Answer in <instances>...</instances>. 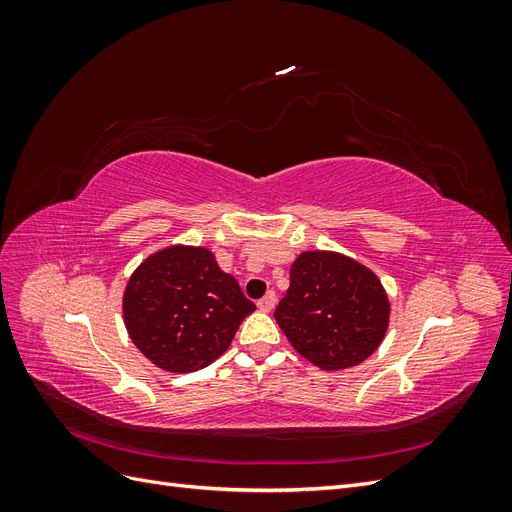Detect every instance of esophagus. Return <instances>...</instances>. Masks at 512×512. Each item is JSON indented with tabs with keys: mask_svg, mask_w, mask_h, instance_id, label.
I'll return each mask as SVG.
<instances>
[{
	"mask_svg": "<svg viewBox=\"0 0 512 512\" xmlns=\"http://www.w3.org/2000/svg\"><path fill=\"white\" fill-rule=\"evenodd\" d=\"M275 303H277V297H275V292L271 290V292H267L265 297L258 301V309H260V312H271V309L275 307Z\"/></svg>",
	"mask_w": 512,
	"mask_h": 512,
	"instance_id": "34e87169",
	"label": "esophagus"
}]
</instances>
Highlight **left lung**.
Instances as JSON below:
<instances>
[{
    "instance_id": "1",
    "label": "left lung",
    "mask_w": 512,
    "mask_h": 512,
    "mask_svg": "<svg viewBox=\"0 0 512 512\" xmlns=\"http://www.w3.org/2000/svg\"><path fill=\"white\" fill-rule=\"evenodd\" d=\"M391 303L378 275L346 254L301 252L275 320L292 348L324 371L361 365L389 329Z\"/></svg>"
}]
</instances>
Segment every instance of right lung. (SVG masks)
I'll return each mask as SVG.
<instances>
[{
    "instance_id": "right-lung-1",
    "label": "right lung",
    "mask_w": 512,
    "mask_h": 512,
    "mask_svg": "<svg viewBox=\"0 0 512 512\" xmlns=\"http://www.w3.org/2000/svg\"><path fill=\"white\" fill-rule=\"evenodd\" d=\"M121 307L134 346L173 374L220 359L256 309L211 250L183 243L162 247L134 269Z\"/></svg>"
}]
</instances>
